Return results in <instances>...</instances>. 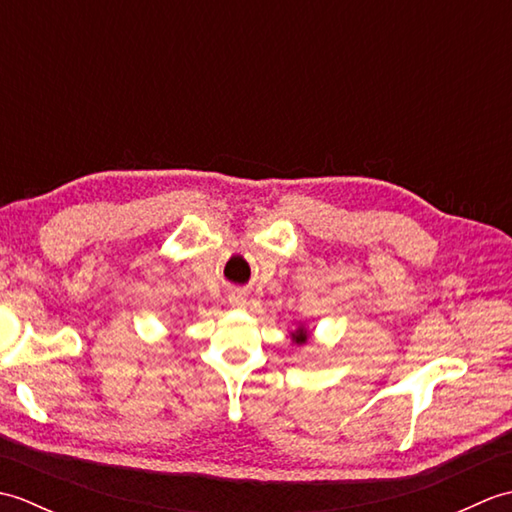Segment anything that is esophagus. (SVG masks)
<instances>
[{"mask_svg":"<svg viewBox=\"0 0 512 512\" xmlns=\"http://www.w3.org/2000/svg\"><path fill=\"white\" fill-rule=\"evenodd\" d=\"M228 301H231V306H235V308H244L246 306V297H244V292H231V295H228Z\"/></svg>","mask_w":512,"mask_h":512,"instance_id":"1","label":"esophagus"}]
</instances>
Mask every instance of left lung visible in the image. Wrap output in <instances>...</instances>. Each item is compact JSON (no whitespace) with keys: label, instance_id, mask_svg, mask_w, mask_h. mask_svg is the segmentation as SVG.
<instances>
[{"label":"left lung","instance_id":"obj_1","mask_svg":"<svg viewBox=\"0 0 512 512\" xmlns=\"http://www.w3.org/2000/svg\"><path fill=\"white\" fill-rule=\"evenodd\" d=\"M292 341H295V343H306V341H308L306 328H299L295 334H292Z\"/></svg>","mask_w":512,"mask_h":512}]
</instances>
